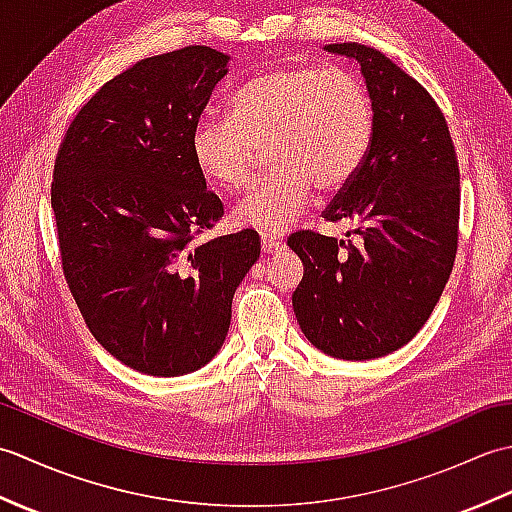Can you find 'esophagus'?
<instances>
[{
  "label": "esophagus",
  "instance_id": "obj_1",
  "mask_svg": "<svg viewBox=\"0 0 512 512\" xmlns=\"http://www.w3.org/2000/svg\"><path fill=\"white\" fill-rule=\"evenodd\" d=\"M286 244L281 242V239L273 237V235H262V250L266 255H275L279 250H284Z\"/></svg>",
  "mask_w": 512,
  "mask_h": 512
}]
</instances>
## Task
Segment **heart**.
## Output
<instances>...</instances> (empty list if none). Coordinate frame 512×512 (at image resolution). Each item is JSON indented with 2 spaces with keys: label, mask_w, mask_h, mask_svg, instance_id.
I'll list each match as a JSON object with an SVG mask.
<instances>
[{
  "label": "heart",
  "mask_w": 512,
  "mask_h": 512,
  "mask_svg": "<svg viewBox=\"0 0 512 512\" xmlns=\"http://www.w3.org/2000/svg\"><path fill=\"white\" fill-rule=\"evenodd\" d=\"M231 121L202 118L193 127L191 156L206 180L226 191L250 180L253 147L270 140L273 173L239 200L237 226L281 235L312 195L345 187L361 169L374 134V107L365 85L343 70L284 65L242 85L228 105Z\"/></svg>",
  "instance_id": "heart-1"
}]
</instances>
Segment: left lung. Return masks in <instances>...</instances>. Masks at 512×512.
<instances>
[{"mask_svg":"<svg viewBox=\"0 0 512 512\" xmlns=\"http://www.w3.org/2000/svg\"><path fill=\"white\" fill-rule=\"evenodd\" d=\"M325 52L361 65L374 134L354 178L325 220L356 222V242L312 231L290 235L303 262L292 308L306 339L343 361H372L407 345L431 317L458 250L460 171L429 92L361 43Z\"/></svg>","mask_w":512,"mask_h":512,"instance_id":"left-lung-1","label":"left lung"}]
</instances>
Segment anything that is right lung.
I'll return each mask as SVG.
<instances>
[{"instance_id":"1","label":"right lung","mask_w":512,"mask_h":512,"mask_svg":"<svg viewBox=\"0 0 512 512\" xmlns=\"http://www.w3.org/2000/svg\"><path fill=\"white\" fill-rule=\"evenodd\" d=\"M231 57L189 46L138 61L65 134L52 178L63 275L94 339L147 376H184L220 352L259 235L195 244L224 206L191 134Z\"/></svg>"}]
</instances>
